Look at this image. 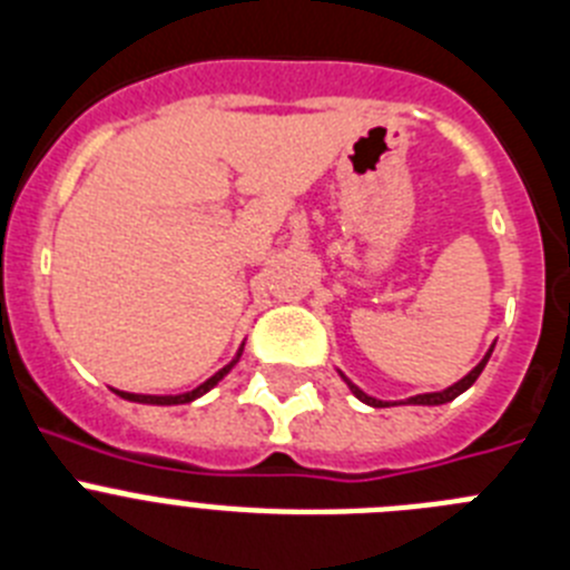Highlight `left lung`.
Segmentation results:
<instances>
[{"label":"left lung","mask_w":570,"mask_h":570,"mask_svg":"<svg viewBox=\"0 0 570 570\" xmlns=\"http://www.w3.org/2000/svg\"><path fill=\"white\" fill-rule=\"evenodd\" d=\"M491 352H494V346H491L489 352H485V357H483V361L476 363V366L471 368L469 374H465L463 381H458V383H454V386L443 389V392H429V394H417V397H409L406 403H412V406H443V403H449V400H454V397H458V394H463L465 389H469L471 383L476 381V377H480V372H483V368H485V363H489ZM343 381H346V386L352 389V394H355L357 400H363V403H366V406H374V409H383V406H389L386 400H374V397H368L366 392H361V389H357L355 383L348 381V377H343Z\"/></svg>","instance_id":"8db88e82"}]
</instances>
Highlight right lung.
Listing matches in <instances>:
<instances>
[{
    "label": "right lung",
    "mask_w": 570,
    "mask_h": 570,
    "mask_svg": "<svg viewBox=\"0 0 570 570\" xmlns=\"http://www.w3.org/2000/svg\"><path fill=\"white\" fill-rule=\"evenodd\" d=\"M240 352H244V346L238 348V355H235V361L229 363V366H224L222 372H215L207 383H202V386L193 389V392H187V394H164V397H158V394H130V392H116V394H121V397H125V400H132V403H153V406H178V403H189V400L202 397L204 392H209V389H213L215 383L222 381L224 374H227L229 368H233L235 363H238Z\"/></svg>",
    "instance_id": "right-lung-1"
}]
</instances>
